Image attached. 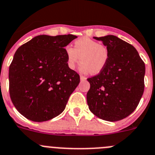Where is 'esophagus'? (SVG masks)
Here are the masks:
<instances>
[{
    "mask_svg": "<svg viewBox=\"0 0 155 155\" xmlns=\"http://www.w3.org/2000/svg\"><path fill=\"white\" fill-rule=\"evenodd\" d=\"M80 78H81V81H84L87 80V78H86L84 76H81Z\"/></svg>",
    "mask_w": 155,
    "mask_h": 155,
    "instance_id": "34e87169",
    "label": "esophagus"
}]
</instances>
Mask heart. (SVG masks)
Masks as SVG:
<instances>
[{"mask_svg":"<svg viewBox=\"0 0 155 155\" xmlns=\"http://www.w3.org/2000/svg\"><path fill=\"white\" fill-rule=\"evenodd\" d=\"M64 51L69 68L75 69L81 60L80 70L84 74L101 72L107 64L109 58L107 47L89 38L77 40L74 43V48L67 46Z\"/></svg>","mask_w":155,"mask_h":155,"instance_id":"1","label":"heart"}]
</instances>
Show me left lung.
<instances>
[{"label":"left lung","instance_id":"left-lung-1","mask_svg":"<svg viewBox=\"0 0 155 155\" xmlns=\"http://www.w3.org/2000/svg\"><path fill=\"white\" fill-rule=\"evenodd\" d=\"M94 38L107 47L109 58L98 74L87 78L88 107L102 120H122L135 110L142 97L145 65L137 50L117 37Z\"/></svg>","mask_w":155,"mask_h":155}]
</instances>
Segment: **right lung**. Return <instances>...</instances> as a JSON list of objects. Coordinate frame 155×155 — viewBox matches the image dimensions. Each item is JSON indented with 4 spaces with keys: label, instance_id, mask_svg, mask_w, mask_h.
I'll return each instance as SVG.
<instances>
[{
    "label": "right lung",
    "instance_id": "obj_1",
    "mask_svg": "<svg viewBox=\"0 0 155 155\" xmlns=\"http://www.w3.org/2000/svg\"><path fill=\"white\" fill-rule=\"evenodd\" d=\"M78 37L38 35L21 45L9 68V91L17 110L36 122L61 114L80 76L68 66L64 48Z\"/></svg>",
    "mask_w": 155,
    "mask_h": 155
}]
</instances>
